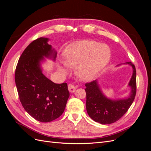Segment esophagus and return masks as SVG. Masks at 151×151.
Listing matches in <instances>:
<instances>
[{
	"label": "esophagus",
	"instance_id": "34e87169",
	"mask_svg": "<svg viewBox=\"0 0 151 151\" xmlns=\"http://www.w3.org/2000/svg\"><path fill=\"white\" fill-rule=\"evenodd\" d=\"M68 91H69V92L72 93H74V91H76V88L72 84H68Z\"/></svg>",
	"mask_w": 151,
	"mask_h": 151
}]
</instances>
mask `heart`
I'll use <instances>...</instances> for the list:
<instances>
[{
    "instance_id": "heart-1",
    "label": "heart",
    "mask_w": 151,
    "mask_h": 151,
    "mask_svg": "<svg viewBox=\"0 0 151 151\" xmlns=\"http://www.w3.org/2000/svg\"><path fill=\"white\" fill-rule=\"evenodd\" d=\"M110 58V49L106 44L86 40L68 47L63 53V62L69 67H77L81 79H92L106 65ZM62 70L67 72L65 68Z\"/></svg>"
}]
</instances>
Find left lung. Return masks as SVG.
<instances>
[{"mask_svg":"<svg viewBox=\"0 0 151 151\" xmlns=\"http://www.w3.org/2000/svg\"><path fill=\"white\" fill-rule=\"evenodd\" d=\"M125 64H129L133 68L128 84L131 89L128 97L118 99L107 98L100 88L97 79L85 84L86 110L90 118L96 122L106 125L118 121L125 115L133 103L136 94V70L131 62H126Z\"/></svg>","mask_w":151,"mask_h":151,"instance_id":"left-lung-1","label":"left lung"}]
</instances>
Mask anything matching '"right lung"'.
I'll return each mask as SVG.
<instances>
[{
  "label": "right lung",
  "mask_w": 151,
  "mask_h": 151,
  "mask_svg": "<svg viewBox=\"0 0 151 151\" xmlns=\"http://www.w3.org/2000/svg\"><path fill=\"white\" fill-rule=\"evenodd\" d=\"M49 38L34 40L21 55L15 72L20 101L35 120L50 122L62 115L69 97L67 83L55 84L42 72L45 58L55 60L57 52L48 43Z\"/></svg>",
  "instance_id": "right-lung-1"
}]
</instances>
